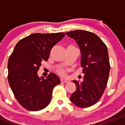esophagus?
<instances>
[{"label":"esophagus","instance_id":"1","mask_svg":"<svg viewBox=\"0 0 125 125\" xmlns=\"http://www.w3.org/2000/svg\"><path fill=\"white\" fill-rule=\"evenodd\" d=\"M60 81H61L62 83H68V81H67V80H64V79H60Z\"/></svg>","mask_w":125,"mask_h":125}]
</instances>
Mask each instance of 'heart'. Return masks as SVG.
Wrapping results in <instances>:
<instances>
[{
	"label": "heart",
	"instance_id": "obj_1",
	"mask_svg": "<svg viewBox=\"0 0 125 125\" xmlns=\"http://www.w3.org/2000/svg\"><path fill=\"white\" fill-rule=\"evenodd\" d=\"M56 73L57 74H58L60 76L62 77H65L67 76V74L68 72H69V70L68 69H66V68H58L56 70Z\"/></svg>",
	"mask_w": 125,
	"mask_h": 125
}]
</instances>
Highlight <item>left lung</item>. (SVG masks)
I'll use <instances>...</instances> for the list:
<instances>
[{
	"label": "left lung",
	"instance_id": "1",
	"mask_svg": "<svg viewBox=\"0 0 125 125\" xmlns=\"http://www.w3.org/2000/svg\"><path fill=\"white\" fill-rule=\"evenodd\" d=\"M65 34L73 38L80 48L81 66L85 74L82 83L73 81L77 89L70 100L79 107H91L102 97L109 79L110 63L107 46L91 32L77 30Z\"/></svg>",
	"mask_w": 125,
	"mask_h": 125
}]
</instances>
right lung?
<instances>
[{"mask_svg": "<svg viewBox=\"0 0 125 125\" xmlns=\"http://www.w3.org/2000/svg\"><path fill=\"white\" fill-rule=\"evenodd\" d=\"M65 33H35L20 40L8 62V81L16 99L26 109L37 111L50 103L54 87L61 83L53 73L40 78L38 71Z\"/></svg>", "mask_w": 125, "mask_h": 125, "instance_id": "add662e5", "label": "right lung"}]
</instances>
